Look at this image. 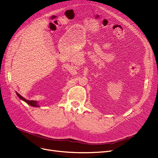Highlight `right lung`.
Here are the masks:
<instances>
[{
	"instance_id": "obj_1",
	"label": "right lung",
	"mask_w": 158,
	"mask_h": 158,
	"mask_svg": "<svg viewBox=\"0 0 158 158\" xmlns=\"http://www.w3.org/2000/svg\"><path fill=\"white\" fill-rule=\"evenodd\" d=\"M16 94H17V95L18 96V97L21 99V100H23L24 102H25L27 103H28V105H30V106H32V107H40L39 106H38V102H36V101H33V100H26L25 98H23V96H21L19 93H17V92H16Z\"/></svg>"
}]
</instances>
